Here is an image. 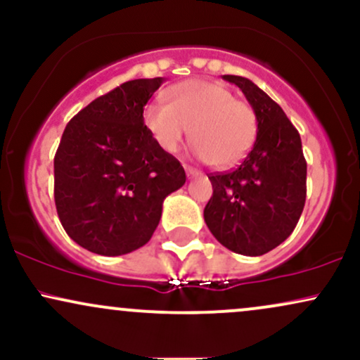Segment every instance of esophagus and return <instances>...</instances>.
I'll list each match as a JSON object with an SVG mask.
<instances>
[{"mask_svg":"<svg viewBox=\"0 0 360 360\" xmlns=\"http://www.w3.org/2000/svg\"><path fill=\"white\" fill-rule=\"evenodd\" d=\"M184 171H186V176H188V179H194V177L201 176V172L191 166H184Z\"/></svg>","mask_w":360,"mask_h":360,"instance_id":"34e87169","label":"esophagus"}]
</instances>
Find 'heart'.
<instances>
[{
  "label": "heart",
  "instance_id": "1",
  "mask_svg": "<svg viewBox=\"0 0 360 360\" xmlns=\"http://www.w3.org/2000/svg\"><path fill=\"white\" fill-rule=\"evenodd\" d=\"M143 122L164 150L174 154L193 134L194 154L217 167H232L257 137V115L226 86L191 79L169 89L167 103H150ZM193 131H191V127Z\"/></svg>",
  "mask_w": 360,
  "mask_h": 360
}]
</instances>
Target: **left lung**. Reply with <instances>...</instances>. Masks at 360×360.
Masks as SVG:
<instances>
[{"instance_id":"1","label":"left lung","mask_w":360,"mask_h":360,"mask_svg":"<svg viewBox=\"0 0 360 360\" xmlns=\"http://www.w3.org/2000/svg\"><path fill=\"white\" fill-rule=\"evenodd\" d=\"M223 79L238 86L254 108L257 139L237 169L208 176L213 196L205 221L223 247L255 257L295 230L307 200V160L298 130L278 103L247 77Z\"/></svg>"}]
</instances>
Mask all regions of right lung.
Masks as SVG:
<instances>
[{
	"mask_svg": "<svg viewBox=\"0 0 360 360\" xmlns=\"http://www.w3.org/2000/svg\"><path fill=\"white\" fill-rule=\"evenodd\" d=\"M164 77L134 79L91 101L62 134L53 198L65 233L86 250L123 255L150 240L167 194L186 183L143 123Z\"/></svg>",
	"mask_w": 360,
	"mask_h": 360,
	"instance_id": "add662e5",
	"label": "right lung"
}]
</instances>
